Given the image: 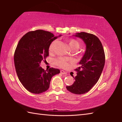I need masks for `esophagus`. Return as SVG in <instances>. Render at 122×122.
<instances>
[{
    "mask_svg": "<svg viewBox=\"0 0 122 122\" xmlns=\"http://www.w3.org/2000/svg\"><path fill=\"white\" fill-rule=\"evenodd\" d=\"M60 73H61V74H66V72L64 71H63V70H61L60 71Z\"/></svg>",
    "mask_w": 122,
    "mask_h": 122,
    "instance_id": "esophagus-1",
    "label": "esophagus"
}]
</instances>
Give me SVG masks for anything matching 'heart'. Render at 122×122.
<instances>
[{
	"instance_id": "b5f03b06",
	"label": "heart",
	"mask_w": 122,
	"mask_h": 122,
	"mask_svg": "<svg viewBox=\"0 0 122 122\" xmlns=\"http://www.w3.org/2000/svg\"><path fill=\"white\" fill-rule=\"evenodd\" d=\"M66 41L69 44L70 48L72 50L75 51L77 49H79L80 46V43L77 40L74 39H68L66 40ZM56 42V40H54L51 43L49 48V51L50 53H52L53 52ZM56 63L57 66L63 68H66L69 66V62L66 59L62 58V57L56 60Z\"/></svg>"
}]
</instances>
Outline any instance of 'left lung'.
<instances>
[{
	"label": "left lung",
	"instance_id": "left-lung-1",
	"mask_svg": "<svg viewBox=\"0 0 122 122\" xmlns=\"http://www.w3.org/2000/svg\"><path fill=\"white\" fill-rule=\"evenodd\" d=\"M76 37L83 40L86 51L81 60L80 66L76 68L77 76L70 86H66L69 91L76 94L87 92L97 83L105 64V56L102 44L97 36L84 32L76 33Z\"/></svg>",
	"mask_w": 122,
	"mask_h": 122
}]
</instances>
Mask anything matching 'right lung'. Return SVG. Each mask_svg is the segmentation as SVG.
I'll use <instances>...</instances> for the list:
<instances>
[{"instance_id": "right-lung-1", "label": "right lung", "mask_w": 122, "mask_h": 122, "mask_svg": "<svg viewBox=\"0 0 122 122\" xmlns=\"http://www.w3.org/2000/svg\"><path fill=\"white\" fill-rule=\"evenodd\" d=\"M56 38L50 32L37 30L27 32L18 43L14 53L15 71L23 86L31 93L46 91L52 77L60 72L53 68L45 70L40 66L41 62L49 56L51 43Z\"/></svg>"}]
</instances>
